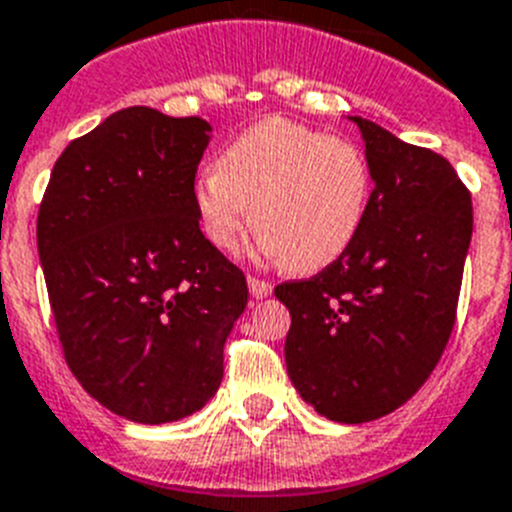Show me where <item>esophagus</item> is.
Returning <instances> with one entry per match:
<instances>
[{
	"label": "esophagus",
	"instance_id": "esophagus-1",
	"mask_svg": "<svg viewBox=\"0 0 512 512\" xmlns=\"http://www.w3.org/2000/svg\"><path fill=\"white\" fill-rule=\"evenodd\" d=\"M247 286H250V293L255 296V299H265V296H270V293H273V286L265 281H260V278H247Z\"/></svg>",
	"mask_w": 512,
	"mask_h": 512
}]
</instances>
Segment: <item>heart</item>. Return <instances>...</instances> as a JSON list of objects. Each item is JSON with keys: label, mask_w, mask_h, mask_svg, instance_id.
I'll return each mask as SVG.
<instances>
[{"label": "heart", "mask_w": 512, "mask_h": 512, "mask_svg": "<svg viewBox=\"0 0 512 512\" xmlns=\"http://www.w3.org/2000/svg\"><path fill=\"white\" fill-rule=\"evenodd\" d=\"M371 198V170L350 141L288 118H268L221 149L193 182L201 229L234 250L250 224L257 250L293 273H317L348 252Z\"/></svg>", "instance_id": "b5f03b06"}]
</instances>
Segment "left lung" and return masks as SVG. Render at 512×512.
<instances>
[{"label": "left lung", "instance_id": "1", "mask_svg": "<svg viewBox=\"0 0 512 512\" xmlns=\"http://www.w3.org/2000/svg\"><path fill=\"white\" fill-rule=\"evenodd\" d=\"M373 190L348 252L281 283L286 368L327 420H379L425 384L451 337L471 242V195L448 159L353 115Z\"/></svg>", "mask_w": 512, "mask_h": 512}]
</instances>
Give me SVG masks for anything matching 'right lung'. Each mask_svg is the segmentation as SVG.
Returning a JSON list of instances; mask_svg holds the SVG:
<instances>
[{"label":"right lung","mask_w":512,"mask_h":512,"mask_svg":"<svg viewBox=\"0 0 512 512\" xmlns=\"http://www.w3.org/2000/svg\"><path fill=\"white\" fill-rule=\"evenodd\" d=\"M211 126L154 108L113 113L53 164L38 255L64 358L115 415H193L224 376L244 273L201 231L193 182Z\"/></svg>","instance_id":"obj_1"}]
</instances>
